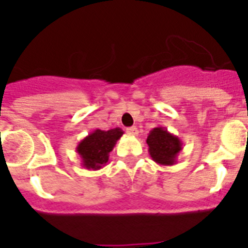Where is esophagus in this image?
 <instances>
[{
    "label": "esophagus",
    "instance_id": "obj_1",
    "mask_svg": "<svg viewBox=\"0 0 248 248\" xmlns=\"http://www.w3.org/2000/svg\"><path fill=\"white\" fill-rule=\"evenodd\" d=\"M126 133L131 137H137L138 135V129L135 126H130V128H126Z\"/></svg>",
    "mask_w": 248,
    "mask_h": 248
}]
</instances>
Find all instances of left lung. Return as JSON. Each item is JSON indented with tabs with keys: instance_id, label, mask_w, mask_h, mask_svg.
Returning <instances> with one entry per match:
<instances>
[{
	"instance_id": "1",
	"label": "left lung",
	"mask_w": 248,
	"mask_h": 248,
	"mask_svg": "<svg viewBox=\"0 0 248 248\" xmlns=\"http://www.w3.org/2000/svg\"><path fill=\"white\" fill-rule=\"evenodd\" d=\"M146 144L151 159L163 166L176 164L177 155L183 150V141L163 126H156L149 133Z\"/></svg>"
}]
</instances>
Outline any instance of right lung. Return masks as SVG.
Segmentation results:
<instances>
[{
    "label": "right lung",
    "mask_w": 248,
    "mask_h": 248,
    "mask_svg": "<svg viewBox=\"0 0 248 248\" xmlns=\"http://www.w3.org/2000/svg\"><path fill=\"white\" fill-rule=\"evenodd\" d=\"M123 134L124 131L120 128H114L107 131L95 129L93 133L80 140L76 151L82 159L83 168L88 170H99L107 165L109 153L113 150Z\"/></svg>",
    "instance_id": "right-lung-1"
}]
</instances>
